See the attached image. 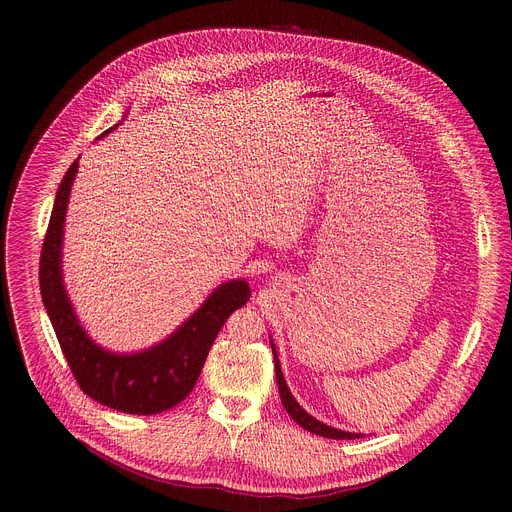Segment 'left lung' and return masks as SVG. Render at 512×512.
<instances>
[{
  "label": "left lung",
  "mask_w": 512,
  "mask_h": 512,
  "mask_svg": "<svg viewBox=\"0 0 512 512\" xmlns=\"http://www.w3.org/2000/svg\"><path fill=\"white\" fill-rule=\"evenodd\" d=\"M271 348H273L275 379H277L279 397H281V403H283V407H285V411L289 413L291 419H294L298 425H302L304 429H308L310 433L328 437V440H354V437H362V433H350V431H342V429L330 427V425H326V423L314 419L310 413H306V411L300 407V403L294 399V395L289 393V389H287V385H285V379H283V373H281V367H279V358H277V352H275L273 342H271Z\"/></svg>",
  "instance_id": "1"
}]
</instances>
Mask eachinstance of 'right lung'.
Listing matches in <instances>:
<instances>
[{"label": "right lung", "instance_id": "right-lung-1", "mask_svg": "<svg viewBox=\"0 0 512 512\" xmlns=\"http://www.w3.org/2000/svg\"><path fill=\"white\" fill-rule=\"evenodd\" d=\"M113 129V127H111ZM111 129L101 133L105 137ZM79 160L66 170L52 206L40 255V294L62 354L83 393L131 415L172 409L194 389L214 338L227 318L251 298L245 279L218 285L206 302L164 342L135 354H115L97 346L81 326L62 283V235L70 186Z\"/></svg>", "mask_w": 512, "mask_h": 512}]
</instances>
